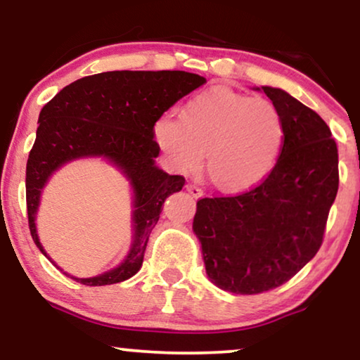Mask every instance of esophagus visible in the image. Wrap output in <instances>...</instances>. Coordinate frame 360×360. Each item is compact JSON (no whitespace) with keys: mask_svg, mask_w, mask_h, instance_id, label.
Wrapping results in <instances>:
<instances>
[{"mask_svg":"<svg viewBox=\"0 0 360 360\" xmlns=\"http://www.w3.org/2000/svg\"><path fill=\"white\" fill-rule=\"evenodd\" d=\"M186 191H188V193L193 196V198H200V196H203V188H200L198 185H195V184H188L186 185Z\"/></svg>","mask_w":360,"mask_h":360,"instance_id":"1","label":"esophagus"}]
</instances>
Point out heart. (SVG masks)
Wrapping results in <instances>:
<instances>
[{
  "mask_svg": "<svg viewBox=\"0 0 360 360\" xmlns=\"http://www.w3.org/2000/svg\"><path fill=\"white\" fill-rule=\"evenodd\" d=\"M154 136L175 170H196L203 154L214 188L243 193L272 174L287 127L274 101L218 86L190 98L179 117L157 121Z\"/></svg>",
  "mask_w": 360,
  "mask_h": 360,
  "instance_id": "b5f03b06",
  "label": "heart"
}]
</instances>
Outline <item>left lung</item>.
I'll use <instances>...</instances> for the list:
<instances>
[{"mask_svg": "<svg viewBox=\"0 0 360 360\" xmlns=\"http://www.w3.org/2000/svg\"><path fill=\"white\" fill-rule=\"evenodd\" d=\"M285 117V144L267 179L249 191L200 198L193 231L211 282L238 295L287 283L321 248L339 188L338 146L318 112L262 86Z\"/></svg>", "mask_w": 360, "mask_h": 360, "instance_id": "1", "label": "left lung"}]
</instances>
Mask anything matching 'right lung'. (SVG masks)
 Masks as SVG:
<instances>
[{"instance_id":"add662e5","label":"right lung","mask_w":360,"mask_h":360,"mask_svg":"<svg viewBox=\"0 0 360 360\" xmlns=\"http://www.w3.org/2000/svg\"><path fill=\"white\" fill-rule=\"evenodd\" d=\"M205 83V77L180 70L103 72L70 83L44 105L26 165L29 231L44 255L34 219L41 190L53 170L78 157L103 155L134 186L136 233L127 259L110 272L77 282L101 287L139 272L162 205L185 185L181 175L155 167L160 147L154 141V126L172 105Z\"/></svg>"}]
</instances>
